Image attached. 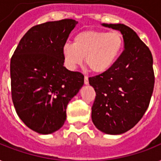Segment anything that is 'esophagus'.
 <instances>
[{"instance_id": "1", "label": "esophagus", "mask_w": 161, "mask_h": 161, "mask_svg": "<svg viewBox=\"0 0 161 161\" xmlns=\"http://www.w3.org/2000/svg\"><path fill=\"white\" fill-rule=\"evenodd\" d=\"M84 84H86V85H87V84H88V76H85V77H84Z\"/></svg>"}]
</instances>
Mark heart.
<instances>
[{
    "instance_id": "1",
    "label": "heart",
    "mask_w": 161,
    "mask_h": 161,
    "mask_svg": "<svg viewBox=\"0 0 161 161\" xmlns=\"http://www.w3.org/2000/svg\"><path fill=\"white\" fill-rule=\"evenodd\" d=\"M125 47L124 36L119 31L88 30L77 34L73 44L63 47L66 65L74 69L83 63L95 73H104L110 70L119 60Z\"/></svg>"
}]
</instances>
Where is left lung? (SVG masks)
<instances>
[{
    "label": "left lung",
    "mask_w": 161,
    "mask_h": 161,
    "mask_svg": "<svg viewBox=\"0 0 161 161\" xmlns=\"http://www.w3.org/2000/svg\"><path fill=\"white\" fill-rule=\"evenodd\" d=\"M119 30L125 49L110 70L90 77L96 92L92 120L108 135H120L132 129L145 114L155 85L151 52L133 29L124 24H103Z\"/></svg>",
    "instance_id": "left-lung-1"
}]
</instances>
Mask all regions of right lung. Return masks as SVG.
Masks as SVG:
<instances>
[{
	"instance_id": "1",
	"label": "right lung",
	"mask_w": 161,
	"mask_h": 161,
	"mask_svg": "<svg viewBox=\"0 0 161 161\" xmlns=\"http://www.w3.org/2000/svg\"><path fill=\"white\" fill-rule=\"evenodd\" d=\"M77 23L63 19L32 26L11 57V98L16 114L42 135L63 126L68 102L84 83L83 73L63 66V47Z\"/></svg>"
}]
</instances>
